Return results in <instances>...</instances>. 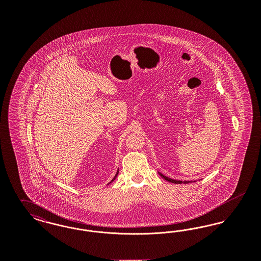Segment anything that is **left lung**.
Here are the masks:
<instances>
[{
	"instance_id": "left-lung-1",
	"label": "left lung",
	"mask_w": 261,
	"mask_h": 261,
	"mask_svg": "<svg viewBox=\"0 0 261 261\" xmlns=\"http://www.w3.org/2000/svg\"><path fill=\"white\" fill-rule=\"evenodd\" d=\"M161 174V176H162V178H164L166 181H168V182H171V183H174V184H182L183 182L182 181H177V180H173V179H170V178H168V177H166V176H164V175H162ZM184 183H189V181L187 182V181H184Z\"/></svg>"
}]
</instances>
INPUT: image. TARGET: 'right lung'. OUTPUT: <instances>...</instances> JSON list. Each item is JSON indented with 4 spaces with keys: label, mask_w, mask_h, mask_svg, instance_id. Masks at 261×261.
<instances>
[{
    "label": "right lung",
    "mask_w": 261,
    "mask_h": 261,
    "mask_svg": "<svg viewBox=\"0 0 261 261\" xmlns=\"http://www.w3.org/2000/svg\"><path fill=\"white\" fill-rule=\"evenodd\" d=\"M117 174H118V171H117V173H116V175H115V176H114V178H113V179H112V181H111V182H112V181H114V179H115V178H116V176H117Z\"/></svg>",
    "instance_id": "obj_1"
}]
</instances>
